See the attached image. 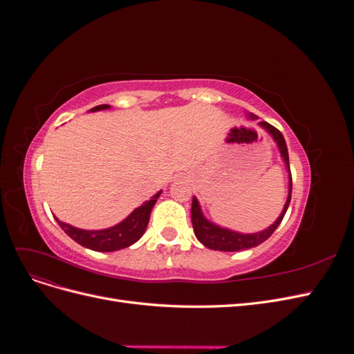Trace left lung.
<instances>
[{
  "label": "left lung",
  "mask_w": 354,
  "mask_h": 354,
  "mask_svg": "<svg viewBox=\"0 0 354 354\" xmlns=\"http://www.w3.org/2000/svg\"><path fill=\"white\" fill-rule=\"evenodd\" d=\"M248 118L251 120H257V116L254 113H248ZM259 125L264 130L269 133L274 143L279 147L281 156L285 162V168L288 171V198L283 205V209L281 212V216L277 217V220L270 224L269 227L257 232V233H241V232H234L226 227H221L218 224L209 221L201 209V205L198 199L194 196V201H192V226H194V232L195 236L198 238V241L207 246L209 250L214 251H226V252H233V251H242V250H250L254 248V246L263 243L264 241L269 239L272 236V233L277 229L281 221L283 220L285 212L289 207V202H291V194H292V177H291V168H289V156H288V147L285 143V138L282 136V133L274 128L273 125H270L269 122H259Z\"/></svg>",
  "instance_id": "left-lung-1"
}]
</instances>
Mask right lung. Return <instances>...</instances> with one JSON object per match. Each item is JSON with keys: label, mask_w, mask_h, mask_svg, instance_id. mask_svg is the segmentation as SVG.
I'll return each mask as SVG.
<instances>
[{"label": "right lung", "mask_w": 354, "mask_h": 354, "mask_svg": "<svg viewBox=\"0 0 354 354\" xmlns=\"http://www.w3.org/2000/svg\"><path fill=\"white\" fill-rule=\"evenodd\" d=\"M109 108H111L109 104H99L90 111L97 112V111H104ZM160 194H162V190H159L156 195H153L151 199L146 201L142 207L136 208L125 220L108 229L84 230V229L73 227L68 223H63L57 217H56V221L59 223V226L65 230V233L69 238H72L80 245L85 246V248L99 251V252L118 251L136 243L143 236V233L147 227L149 217H151L152 208L156 203L158 198L160 196Z\"/></svg>", "instance_id": "add662e5"}]
</instances>
